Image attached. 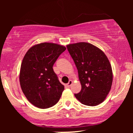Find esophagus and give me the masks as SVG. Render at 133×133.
<instances>
[{"label": "esophagus", "instance_id": "obj_1", "mask_svg": "<svg viewBox=\"0 0 133 133\" xmlns=\"http://www.w3.org/2000/svg\"><path fill=\"white\" fill-rule=\"evenodd\" d=\"M72 81L70 80L69 81V82L68 84H67V86H68V88H69V87H71V86L72 85Z\"/></svg>", "mask_w": 133, "mask_h": 133}]
</instances>
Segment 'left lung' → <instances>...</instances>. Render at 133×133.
Returning a JSON list of instances; mask_svg holds the SVG:
<instances>
[{"instance_id": "left-lung-1", "label": "left lung", "mask_w": 133, "mask_h": 133, "mask_svg": "<svg viewBox=\"0 0 133 133\" xmlns=\"http://www.w3.org/2000/svg\"><path fill=\"white\" fill-rule=\"evenodd\" d=\"M67 48L75 63L81 91L74 96L83 104L94 106L104 101L110 91L112 71L106 54L88 42L69 44Z\"/></svg>"}]
</instances>
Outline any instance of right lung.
Returning <instances> with one entry per match:
<instances>
[{
	"mask_svg": "<svg viewBox=\"0 0 133 133\" xmlns=\"http://www.w3.org/2000/svg\"><path fill=\"white\" fill-rule=\"evenodd\" d=\"M65 49L63 45L44 42L30 47L23 58L20 84L27 100L37 108H51L60 99L64 86L52 67Z\"/></svg>",
	"mask_w": 133,
	"mask_h": 133,
	"instance_id": "1",
	"label": "right lung"
}]
</instances>
